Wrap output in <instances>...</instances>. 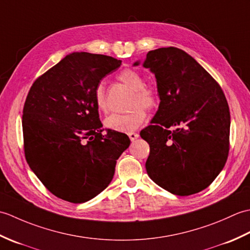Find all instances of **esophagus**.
<instances>
[{
	"label": "esophagus",
	"mask_w": 250,
	"mask_h": 250,
	"mask_svg": "<svg viewBox=\"0 0 250 250\" xmlns=\"http://www.w3.org/2000/svg\"><path fill=\"white\" fill-rule=\"evenodd\" d=\"M129 135V137H130V140L133 142V141H135L136 139H139V134L137 133H135V132H130V133L128 134Z\"/></svg>",
	"instance_id": "34e87169"
}]
</instances>
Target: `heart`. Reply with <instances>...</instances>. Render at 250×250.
I'll list each match as a JSON object with an SVG mask.
<instances>
[{
	"label": "heart",
	"mask_w": 250,
	"mask_h": 250,
	"mask_svg": "<svg viewBox=\"0 0 250 250\" xmlns=\"http://www.w3.org/2000/svg\"><path fill=\"white\" fill-rule=\"evenodd\" d=\"M119 81L134 91L132 99V108L128 113H114L107 116L104 120V125L107 129L118 132H131L142 125L146 119V111L153 109L158 105L159 95L157 89L145 84L144 77L140 72L132 68H125L118 75ZM94 102L99 110L105 111L107 109V101L103 83H100L94 90Z\"/></svg>",
	"instance_id": "obj_1"
}]
</instances>
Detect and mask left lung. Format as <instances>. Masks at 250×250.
Masks as SVG:
<instances>
[{"label":"left lung","mask_w":250,"mask_h":250,"mask_svg":"<svg viewBox=\"0 0 250 250\" xmlns=\"http://www.w3.org/2000/svg\"><path fill=\"white\" fill-rule=\"evenodd\" d=\"M143 66L155 74L160 99L151 125L141 131L150 147L148 176L173 194L198 193L218 176L229 153L231 122L224 91L176 47L150 50Z\"/></svg>","instance_id":"obj_1"}]
</instances>
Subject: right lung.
Segmentation results:
<instances>
[{"instance_id":"obj_1","label":"right lung","mask_w":250,"mask_h":250,"mask_svg":"<svg viewBox=\"0 0 250 250\" xmlns=\"http://www.w3.org/2000/svg\"><path fill=\"white\" fill-rule=\"evenodd\" d=\"M121 61L73 52L39 77L26 97L22 130L32 171L52 194L83 203L107 187L130 146L125 133L102 134L94 90Z\"/></svg>"}]
</instances>
